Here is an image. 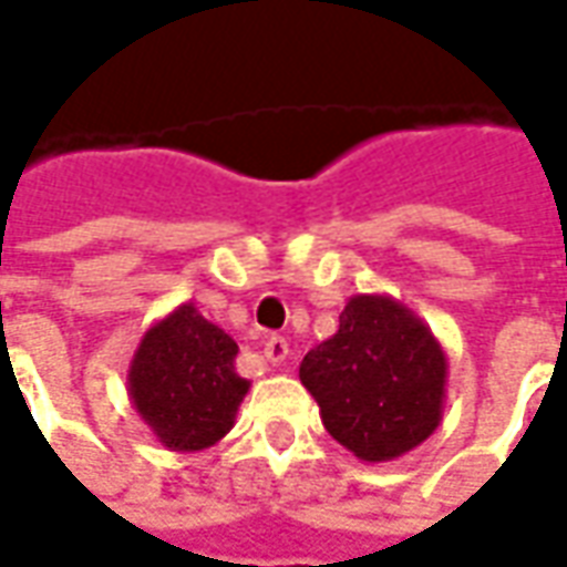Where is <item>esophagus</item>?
<instances>
[{"instance_id":"1","label":"esophagus","mask_w":567,"mask_h":567,"mask_svg":"<svg viewBox=\"0 0 567 567\" xmlns=\"http://www.w3.org/2000/svg\"><path fill=\"white\" fill-rule=\"evenodd\" d=\"M290 357V343L284 338H268L265 340V360L271 362V365H280V362Z\"/></svg>"}]
</instances>
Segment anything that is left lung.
Returning <instances> with one entry per match:
<instances>
[{
	"instance_id": "1",
	"label": "left lung",
	"mask_w": 567,
	"mask_h": 567,
	"mask_svg": "<svg viewBox=\"0 0 567 567\" xmlns=\"http://www.w3.org/2000/svg\"><path fill=\"white\" fill-rule=\"evenodd\" d=\"M321 423L365 464L423 445L442 423L447 357L432 328L388 293L350 296L338 334L299 365Z\"/></svg>"
}]
</instances>
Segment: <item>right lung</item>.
Returning a JSON list of instances; mask_svg holds the SVG:
<instances>
[{
  "mask_svg": "<svg viewBox=\"0 0 567 567\" xmlns=\"http://www.w3.org/2000/svg\"><path fill=\"white\" fill-rule=\"evenodd\" d=\"M236 340L195 302L176 306L144 331L128 362V398L166 451L195 454L236 423L249 381L236 372Z\"/></svg>",
  "mask_w": 567,
  "mask_h": 567,
  "instance_id": "add662e5",
  "label": "right lung"
}]
</instances>
